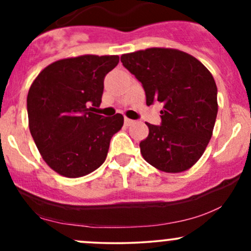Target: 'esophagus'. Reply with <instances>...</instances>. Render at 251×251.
<instances>
[{
  "label": "esophagus",
  "mask_w": 251,
  "mask_h": 251,
  "mask_svg": "<svg viewBox=\"0 0 251 251\" xmlns=\"http://www.w3.org/2000/svg\"><path fill=\"white\" fill-rule=\"evenodd\" d=\"M124 123H125L126 126H131V125H133V124H134V120L128 119V118H125V120H124Z\"/></svg>",
  "instance_id": "1"
}]
</instances>
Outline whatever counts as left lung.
<instances>
[{
    "label": "left lung",
    "mask_w": 251,
    "mask_h": 251,
    "mask_svg": "<svg viewBox=\"0 0 251 251\" xmlns=\"http://www.w3.org/2000/svg\"><path fill=\"white\" fill-rule=\"evenodd\" d=\"M120 60L143 83L146 105H163L162 125L146 123L149 135L139 144L144 159L168 174L192 168L211 139L217 117L212 74L200 60L174 48H148Z\"/></svg>",
    "instance_id": "obj_1"
}]
</instances>
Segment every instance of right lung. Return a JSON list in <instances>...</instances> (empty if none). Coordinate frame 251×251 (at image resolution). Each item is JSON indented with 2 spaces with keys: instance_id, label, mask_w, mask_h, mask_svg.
I'll return each mask as SVG.
<instances>
[{
  "instance_id": "add662e5",
  "label": "right lung",
  "mask_w": 251,
  "mask_h": 251,
  "mask_svg": "<svg viewBox=\"0 0 251 251\" xmlns=\"http://www.w3.org/2000/svg\"><path fill=\"white\" fill-rule=\"evenodd\" d=\"M118 55H86L57 60L43 68L27 97L28 125L42 159L56 174L79 178L105 162L109 142L124 125L117 113L103 118V77Z\"/></svg>"
}]
</instances>
